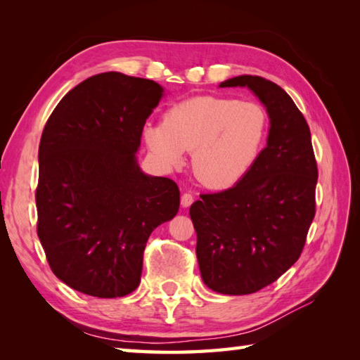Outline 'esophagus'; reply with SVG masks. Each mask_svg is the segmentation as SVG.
<instances>
[{
  "instance_id": "1",
  "label": "esophagus",
  "mask_w": 360,
  "mask_h": 360,
  "mask_svg": "<svg viewBox=\"0 0 360 360\" xmlns=\"http://www.w3.org/2000/svg\"><path fill=\"white\" fill-rule=\"evenodd\" d=\"M193 201H195V198H193L192 193H184V195L181 196V205H182V207H190Z\"/></svg>"
}]
</instances>
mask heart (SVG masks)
<instances>
[{
    "label": "heart",
    "instance_id": "heart-1",
    "mask_svg": "<svg viewBox=\"0 0 360 360\" xmlns=\"http://www.w3.org/2000/svg\"><path fill=\"white\" fill-rule=\"evenodd\" d=\"M269 117L263 105L232 97L198 96L176 103L164 124L145 127L150 150L167 167L179 165L192 151L195 178L207 188H229L254 167Z\"/></svg>",
    "mask_w": 360,
    "mask_h": 360
}]
</instances>
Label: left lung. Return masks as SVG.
Instances as JSON below:
<instances>
[{
    "label": "left lung",
    "mask_w": 360,
    "mask_h": 360,
    "mask_svg": "<svg viewBox=\"0 0 360 360\" xmlns=\"http://www.w3.org/2000/svg\"><path fill=\"white\" fill-rule=\"evenodd\" d=\"M248 86L269 116L267 145L244 178L190 207L202 281L246 295L271 285L300 257L316 215L317 162L311 131L292 98L274 82L238 75L219 88Z\"/></svg>",
    "instance_id": "obj_1"
}]
</instances>
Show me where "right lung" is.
<instances>
[{
	"mask_svg": "<svg viewBox=\"0 0 360 360\" xmlns=\"http://www.w3.org/2000/svg\"><path fill=\"white\" fill-rule=\"evenodd\" d=\"M159 83L93 75L52 111L38 148L37 233L56 277L79 292L124 297L139 286L155 229L179 210V188L137 164Z\"/></svg>",
	"mask_w": 360,
	"mask_h": 360,
	"instance_id": "add662e5",
	"label": "right lung"
}]
</instances>
